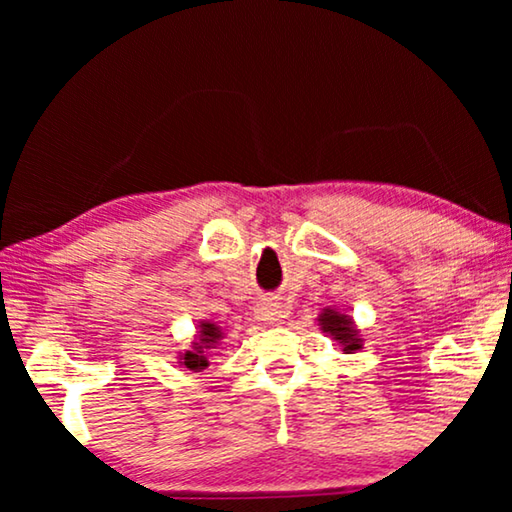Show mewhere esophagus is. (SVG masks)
Instances as JSON below:
<instances>
[{
    "label": "esophagus",
    "mask_w": 512,
    "mask_h": 512,
    "mask_svg": "<svg viewBox=\"0 0 512 512\" xmlns=\"http://www.w3.org/2000/svg\"><path fill=\"white\" fill-rule=\"evenodd\" d=\"M256 314L261 321H279L284 317V310L279 303H261L256 307Z\"/></svg>",
    "instance_id": "1"
}]
</instances>
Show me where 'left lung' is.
I'll list each match as a JSON object with an SVG mask.
<instances>
[{
  "label": "left lung",
  "mask_w": 512,
  "mask_h": 512,
  "mask_svg": "<svg viewBox=\"0 0 512 512\" xmlns=\"http://www.w3.org/2000/svg\"><path fill=\"white\" fill-rule=\"evenodd\" d=\"M319 321H321V328H324L326 333H331L333 338L340 342V345H345V352H354V349H359L361 338H356V328L352 321L345 317V314L326 310L324 314H321Z\"/></svg>",
  "instance_id": "8db88e82"
}]
</instances>
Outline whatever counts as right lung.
Instances as JSON below:
<instances>
[{"mask_svg": "<svg viewBox=\"0 0 512 512\" xmlns=\"http://www.w3.org/2000/svg\"><path fill=\"white\" fill-rule=\"evenodd\" d=\"M214 338H216V328L212 324H202V342H214ZM184 366L191 370L207 366V359L202 356V347H198V352H188L184 356Z\"/></svg>", "mask_w": 512, "mask_h": 512, "instance_id": "1", "label": "right lung"}]
</instances>
